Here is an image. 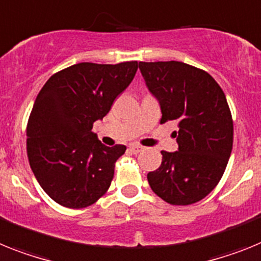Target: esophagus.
<instances>
[{"label":"esophagus","instance_id":"1","mask_svg":"<svg viewBox=\"0 0 261 261\" xmlns=\"http://www.w3.org/2000/svg\"><path fill=\"white\" fill-rule=\"evenodd\" d=\"M143 149H144L143 147L139 146V144H130V151L133 153H139V152H142Z\"/></svg>","mask_w":261,"mask_h":261}]
</instances>
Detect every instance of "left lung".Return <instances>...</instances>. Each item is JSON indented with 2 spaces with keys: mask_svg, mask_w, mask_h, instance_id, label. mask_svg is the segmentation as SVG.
I'll list each match as a JSON object with an SVG mask.
<instances>
[{
  "mask_svg": "<svg viewBox=\"0 0 261 261\" xmlns=\"http://www.w3.org/2000/svg\"><path fill=\"white\" fill-rule=\"evenodd\" d=\"M162 109L160 123L177 122L178 151L147 174L153 193L171 205H192L218 185L232 149L234 123L225 93L203 69L181 62H139Z\"/></svg>",
  "mask_w": 261,
  "mask_h": 261,
  "instance_id": "obj_1",
  "label": "left lung"
}]
</instances>
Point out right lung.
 Masks as SVG:
<instances>
[{"label": "right lung", "mask_w": 261, "mask_h": 261, "mask_svg": "<svg viewBox=\"0 0 261 261\" xmlns=\"http://www.w3.org/2000/svg\"><path fill=\"white\" fill-rule=\"evenodd\" d=\"M138 62L79 63L49 77L27 122V158L43 190L59 205L83 209L108 192L123 144L103 146L93 123L130 85Z\"/></svg>", "instance_id": "obj_1"}]
</instances>
